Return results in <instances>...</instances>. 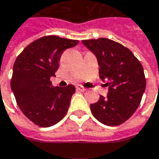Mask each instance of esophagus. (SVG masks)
<instances>
[{"mask_svg": "<svg viewBox=\"0 0 159 159\" xmlns=\"http://www.w3.org/2000/svg\"><path fill=\"white\" fill-rule=\"evenodd\" d=\"M76 89H77L78 91H81V92H84V91H86V88L83 87L82 85H77V86H76Z\"/></svg>", "mask_w": 159, "mask_h": 159, "instance_id": "obj_1", "label": "esophagus"}]
</instances>
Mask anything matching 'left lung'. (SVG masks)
Returning a JSON list of instances; mask_svg holds the SVG:
<instances>
[{"instance_id":"obj_1","label":"left lung","mask_w":159,"mask_h":159,"mask_svg":"<svg viewBox=\"0 0 159 159\" xmlns=\"http://www.w3.org/2000/svg\"><path fill=\"white\" fill-rule=\"evenodd\" d=\"M96 57L99 77L108 86L107 97L90 105L94 117L106 125L125 122L140 105L146 89V78L141 63L124 45L107 38L82 41Z\"/></svg>"}]
</instances>
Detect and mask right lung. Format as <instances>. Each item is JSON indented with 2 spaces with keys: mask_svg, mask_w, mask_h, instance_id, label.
I'll use <instances>...</instances> for the list:
<instances>
[{
  "mask_svg": "<svg viewBox=\"0 0 159 159\" xmlns=\"http://www.w3.org/2000/svg\"><path fill=\"white\" fill-rule=\"evenodd\" d=\"M79 41L43 36L26 46L15 60L11 80L18 107L24 116L42 127L52 126L66 115L75 87L53 86L63 52L75 46Z\"/></svg>",
  "mask_w": 159,
  "mask_h": 159,
  "instance_id": "add662e5",
  "label": "right lung"
}]
</instances>
